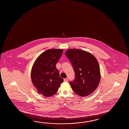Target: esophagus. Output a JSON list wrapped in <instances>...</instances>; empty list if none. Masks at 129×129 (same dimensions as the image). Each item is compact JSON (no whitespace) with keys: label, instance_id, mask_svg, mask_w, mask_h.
<instances>
[{"label":"esophagus","instance_id":"obj_1","mask_svg":"<svg viewBox=\"0 0 129 129\" xmlns=\"http://www.w3.org/2000/svg\"><path fill=\"white\" fill-rule=\"evenodd\" d=\"M68 80H69V79H68V78H65V79H64V81H65V82H67V81H68Z\"/></svg>","mask_w":129,"mask_h":129}]
</instances>
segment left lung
Segmentation results:
<instances>
[{
  "label": "left lung",
  "instance_id": "obj_1",
  "mask_svg": "<svg viewBox=\"0 0 129 129\" xmlns=\"http://www.w3.org/2000/svg\"><path fill=\"white\" fill-rule=\"evenodd\" d=\"M72 64L75 80L70 81L72 89L81 97L91 94L100 82V67L96 58L89 52L70 49L65 53Z\"/></svg>",
  "mask_w": 129,
  "mask_h": 129
}]
</instances>
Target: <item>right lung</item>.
Segmentation results:
<instances>
[{
	"label": "right lung",
	"mask_w": 129,
	"mask_h": 129,
	"mask_svg": "<svg viewBox=\"0 0 129 129\" xmlns=\"http://www.w3.org/2000/svg\"><path fill=\"white\" fill-rule=\"evenodd\" d=\"M62 52L63 50L60 49H48L40 54L32 67V83L38 92L45 97L55 94L63 82L56 68Z\"/></svg>",
	"instance_id": "right-lung-1"
}]
</instances>
